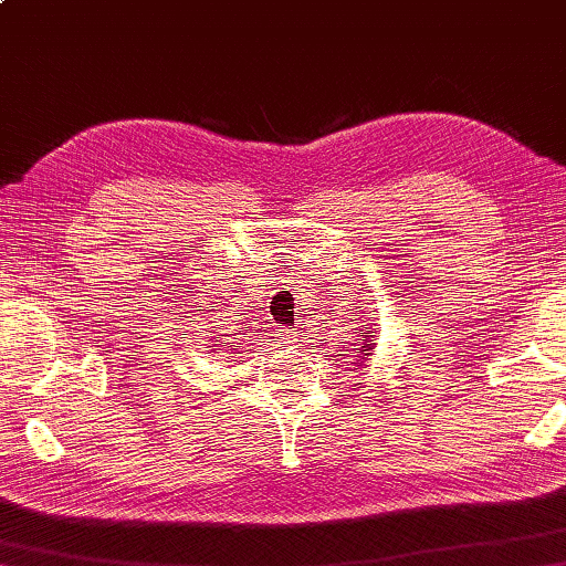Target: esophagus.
Wrapping results in <instances>:
<instances>
[{
	"mask_svg": "<svg viewBox=\"0 0 566 566\" xmlns=\"http://www.w3.org/2000/svg\"><path fill=\"white\" fill-rule=\"evenodd\" d=\"M276 336H280L282 338V343H284V346L286 348H294L296 346V331H292V328H280V334H276Z\"/></svg>",
	"mask_w": 566,
	"mask_h": 566,
	"instance_id": "obj_1",
	"label": "esophagus"
}]
</instances>
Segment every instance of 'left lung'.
Returning a JSON list of instances; mask_svg holds the SVG:
<instances>
[{"instance_id":"1","label":"left lung","mask_w":566,"mask_h":566,"mask_svg":"<svg viewBox=\"0 0 566 566\" xmlns=\"http://www.w3.org/2000/svg\"><path fill=\"white\" fill-rule=\"evenodd\" d=\"M368 292V290H365ZM365 292H350V296L343 298L346 302V312H343V316H346V321L343 324H353V331L358 334V348H353V353H356V360H363L365 356H370L373 350V326L368 324L370 318H365V308H368V304H375V298H368V296H358V294H365Z\"/></svg>"}]
</instances>
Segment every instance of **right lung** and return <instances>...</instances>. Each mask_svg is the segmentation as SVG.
I'll use <instances>...</instances> for the list:
<instances>
[{
	"instance_id": "obj_1",
	"label": "right lung",
	"mask_w": 566,
	"mask_h": 566,
	"mask_svg": "<svg viewBox=\"0 0 566 566\" xmlns=\"http://www.w3.org/2000/svg\"><path fill=\"white\" fill-rule=\"evenodd\" d=\"M188 306H191V304H188ZM196 312H203V308H201V306H196V308H186V306H184V308H181V328H179V334L186 338V343H191V340L198 343L196 338L201 336V331H203L201 324H198V318H193V316H198ZM184 313H191L192 321L188 322V317L182 316ZM186 343H184V346H186ZM218 350H220V348H218ZM228 350H238V348H230V346H228Z\"/></svg>"
}]
</instances>
